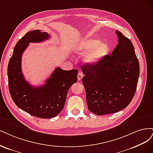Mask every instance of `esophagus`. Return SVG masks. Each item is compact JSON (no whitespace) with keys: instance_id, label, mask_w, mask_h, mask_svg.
Masks as SVG:
<instances>
[{"instance_id":"obj_1","label":"esophagus","mask_w":153,"mask_h":153,"mask_svg":"<svg viewBox=\"0 0 153 153\" xmlns=\"http://www.w3.org/2000/svg\"><path fill=\"white\" fill-rule=\"evenodd\" d=\"M82 77H83V74H82L81 72H79L78 74H77V79H78V80H79V81L81 80Z\"/></svg>"}]
</instances>
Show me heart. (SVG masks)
<instances>
[{
    "label": "heart",
    "instance_id": "obj_1",
    "mask_svg": "<svg viewBox=\"0 0 153 153\" xmlns=\"http://www.w3.org/2000/svg\"><path fill=\"white\" fill-rule=\"evenodd\" d=\"M74 50L79 54H83L82 60L88 65H94L100 62L109 52V47L105 43L101 42L98 39L85 37L76 44Z\"/></svg>",
    "mask_w": 153,
    "mask_h": 153
}]
</instances>
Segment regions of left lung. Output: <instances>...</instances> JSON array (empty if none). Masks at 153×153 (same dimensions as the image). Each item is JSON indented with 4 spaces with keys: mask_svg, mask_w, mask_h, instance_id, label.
Here are the masks:
<instances>
[{
    "mask_svg": "<svg viewBox=\"0 0 153 153\" xmlns=\"http://www.w3.org/2000/svg\"><path fill=\"white\" fill-rule=\"evenodd\" d=\"M118 44L111 55L94 65L85 64L82 82L88 108L97 115L109 114L125 109L132 100L139 80L140 67L134 45L116 30Z\"/></svg>",
    "mask_w": 153,
    "mask_h": 153,
    "instance_id": "1",
    "label": "left lung"
}]
</instances>
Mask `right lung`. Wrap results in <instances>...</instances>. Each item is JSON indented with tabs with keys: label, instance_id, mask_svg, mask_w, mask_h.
<instances>
[{
	"label": "right lung",
	"instance_id": "add662e5",
	"mask_svg": "<svg viewBox=\"0 0 153 153\" xmlns=\"http://www.w3.org/2000/svg\"><path fill=\"white\" fill-rule=\"evenodd\" d=\"M50 35L40 30L27 32L14 46L7 67L9 90L15 104L24 111L40 118L56 116L65 105L70 87L77 81V70L57 67L44 85L31 86L22 71V56L30 42L48 40Z\"/></svg>",
	"mask_w": 153,
	"mask_h": 153
}]
</instances>
